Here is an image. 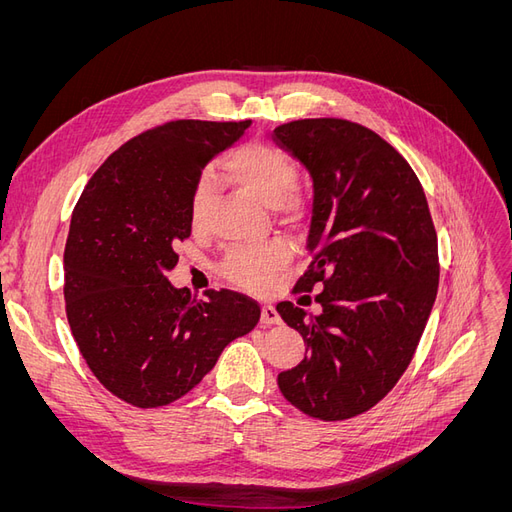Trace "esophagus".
I'll return each mask as SVG.
<instances>
[{
  "label": "esophagus",
  "instance_id": "34e87169",
  "mask_svg": "<svg viewBox=\"0 0 512 512\" xmlns=\"http://www.w3.org/2000/svg\"><path fill=\"white\" fill-rule=\"evenodd\" d=\"M260 322L265 324V327H269V324H280L282 318H280V314L275 312L273 305H262V309H260Z\"/></svg>",
  "mask_w": 512,
  "mask_h": 512
}]
</instances>
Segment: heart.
I'll use <instances>...</instances> for the list:
<instances>
[{
	"label": "heart",
	"instance_id": "heart-1",
	"mask_svg": "<svg viewBox=\"0 0 512 512\" xmlns=\"http://www.w3.org/2000/svg\"><path fill=\"white\" fill-rule=\"evenodd\" d=\"M224 175L250 194L260 200L262 205L273 207L286 218L299 215L305 196L299 185H294L292 173L294 166L288 153L265 141H247L232 151H228L222 160ZM211 179L203 177L198 181L190 203V222L200 230L207 222V211L211 203ZM288 260V250L284 243H267L258 250H232L222 271L230 282L250 290H265L277 269L284 267Z\"/></svg>",
	"mask_w": 512,
	"mask_h": 512
}]
</instances>
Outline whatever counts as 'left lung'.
Returning a JSON list of instances; mask_svg holds the SVG:
<instances>
[{
	"instance_id": "obj_1",
	"label": "left lung",
	"mask_w": 512,
	"mask_h": 512,
	"mask_svg": "<svg viewBox=\"0 0 512 512\" xmlns=\"http://www.w3.org/2000/svg\"><path fill=\"white\" fill-rule=\"evenodd\" d=\"M273 141L314 181V260L294 292L322 284L318 316L277 303L307 344L277 386L303 414L344 421L374 408L412 361L438 292L436 228L410 164L369 128L299 119L277 126Z\"/></svg>"
}]
</instances>
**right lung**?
Wrapping results in <instances>:
<instances>
[{"mask_svg":"<svg viewBox=\"0 0 512 512\" xmlns=\"http://www.w3.org/2000/svg\"><path fill=\"white\" fill-rule=\"evenodd\" d=\"M252 121L179 119L138 134L89 179L72 211L64 299L74 342L104 389L136 408L183 397L260 318L245 294L196 299L166 273L190 237L207 162Z\"/></svg>","mask_w":512,"mask_h":512,"instance_id":"right-lung-1","label":"right lung"}]
</instances>
